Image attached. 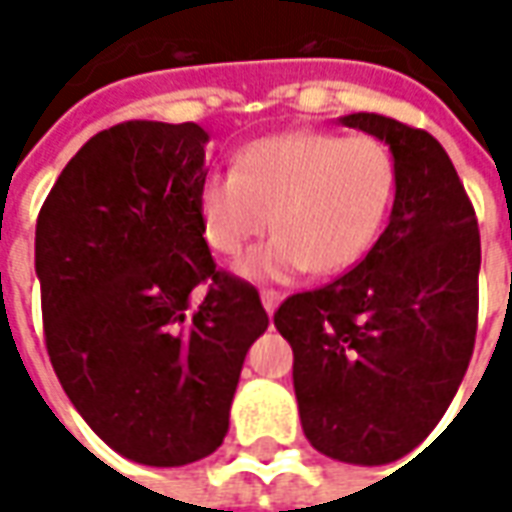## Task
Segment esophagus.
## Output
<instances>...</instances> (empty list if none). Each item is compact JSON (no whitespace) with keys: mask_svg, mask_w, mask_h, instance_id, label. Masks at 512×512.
<instances>
[{"mask_svg":"<svg viewBox=\"0 0 512 512\" xmlns=\"http://www.w3.org/2000/svg\"><path fill=\"white\" fill-rule=\"evenodd\" d=\"M260 301H263V307H266L268 315H274L279 307V301H282V293H279V290H260Z\"/></svg>","mask_w":512,"mask_h":512,"instance_id":"esophagus-1","label":"esophagus"}]
</instances>
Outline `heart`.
Instances as JSON below:
<instances>
[{"label": "heart", "instance_id": "obj_1", "mask_svg": "<svg viewBox=\"0 0 512 512\" xmlns=\"http://www.w3.org/2000/svg\"><path fill=\"white\" fill-rule=\"evenodd\" d=\"M397 194L395 158L373 136L285 131L255 139L235 172L200 186V219L213 252L235 257L274 227V238L238 263L255 282H285L310 268L334 277L376 246Z\"/></svg>", "mask_w": 512, "mask_h": 512}]
</instances>
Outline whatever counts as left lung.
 Instances as JSON below:
<instances>
[{"label": "left lung", "mask_w": 512, "mask_h": 512, "mask_svg": "<svg viewBox=\"0 0 512 512\" xmlns=\"http://www.w3.org/2000/svg\"><path fill=\"white\" fill-rule=\"evenodd\" d=\"M389 145L397 194L367 257L332 285L282 301L304 436L356 466L403 458L452 403L477 334L480 230L444 147L422 128L340 117Z\"/></svg>", "instance_id": "1"}]
</instances>
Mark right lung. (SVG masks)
I'll return each instance as SVG.
<instances>
[{
    "label": "right lung",
    "instance_id": "1",
    "mask_svg": "<svg viewBox=\"0 0 512 512\" xmlns=\"http://www.w3.org/2000/svg\"><path fill=\"white\" fill-rule=\"evenodd\" d=\"M205 145L197 123L106 128L62 169L35 227L54 373L84 422L145 466L222 444L246 351L268 329L257 290L219 271L202 238Z\"/></svg>",
    "mask_w": 512,
    "mask_h": 512
}]
</instances>
